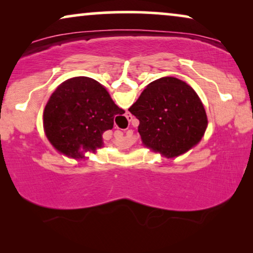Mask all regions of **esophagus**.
<instances>
[{
  "instance_id": "1",
  "label": "esophagus",
  "mask_w": 253,
  "mask_h": 253,
  "mask_svg": "<svg viewBox=\"0 0 253 253\" xmlns=\"http://www.w3.org/2000/svg\"><path fill=\"white\" fill-rule=\"evenodd\" d=\"M126 120L129 121V122H131V121H132V119H133V116L131 115V114H126Z\"/></svg>"
}]
</instances>
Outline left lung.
Here are the masks:
<instances>
[{
    "label": "left lung",
    "instance_id": "1",
    "mask_svg": "<svg viewBox=\"0 0 253 253\" xmlns=\"http://www.w3.org/2000/svg\"><path fill=\"white\" fill-rule=\"evenodd\" d=\"M129 112L139 120L145 146L167 158L196 146L207 127L202 100L191 86L175 77L150 83Z\"/></svg>",
    "mask_w": 253,
    "mask_h": 253
}]
</instances>
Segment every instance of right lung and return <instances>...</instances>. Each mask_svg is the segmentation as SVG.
Masks as SVG:
<instances>
[{
    "label": "right lung",
    "instance_id": "1",
    "mask_svg": "<svg viewBox=\"0 0 253 253\" xmlns=\"http://www.w3.org/2000/svg\"><path fill=\"white\" fill-rule=\"evenodd\" d=\"M126 113L94 79L74 77L55 89L43 110V127L51 145L71 158L102 147V133Z\"/></svg>",
    "mask_w": 253,
    "mask_h": 253
}]
</instances>
